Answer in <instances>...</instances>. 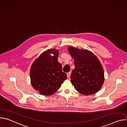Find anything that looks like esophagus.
I'll return each instance as SVG.
<instances>
[{"label": "esophagus", "instance_id": "esophagus-1", "mask_svg": "<svg viewBox=\"0 0 127 127\" xmlns=\"http://www.w3.org/2000/svg\"><path fill=\"white\" fill-rule=\"evenodd\" d=\"M70 75H71V72H68V73H67V76L68 78H70Z\"/></svg>", "mask_w": 127, "mask_h": 127}]
</instances>
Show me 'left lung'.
<instances>
[{"label": "left lung", "mask_w": 127, "mask_h": 127, "mask_svg": "<svg viewBox=\"0 0 127 127\" xmlns=\"http://www.w3.org/2000/svg\"><path fill=\"white\" fill-rule=\"evenodd\" d=\"M68 51L74 60L75 68L71 74V82L80 94L84 95L95 94L101 88L104 80L100 61L88 50L69 47Z\"/></svg>", "instance_id": "left-lung-1"}]
</instances>
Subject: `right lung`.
Segmentation results:
<instances>
[{"mask_svg":"<svg viewBox=\"0 0 127 127\" xmlns=\"http://www.w3.org/2000/svg\"><path fill=\"white\" fill-rule=\"evenodd\" d=\"M53 53V56H50ZM59 51L48 49L42 53L33 62L30 70L31 84L33 88L44 95L54 94L67 79L58 61Z\"/></svg>","mask_w":127,"mask_h":127,"instance_id":"right-lung-1","label":"right lung"}]
</instances>
